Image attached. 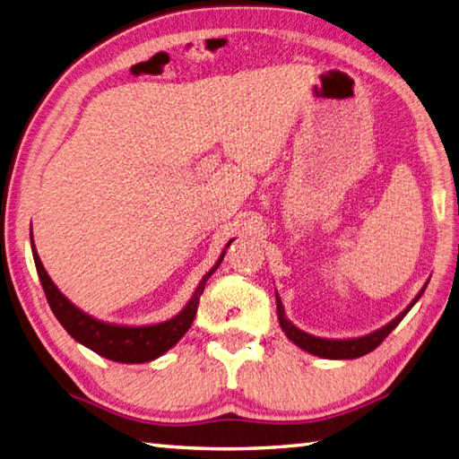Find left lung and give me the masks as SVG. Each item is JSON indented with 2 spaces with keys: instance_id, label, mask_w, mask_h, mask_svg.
<instances>
[{
  "instance_id": "8db88e82",
  "label": "left lung",
  "mask_w": 459,
  "mask_h": 459,
  "mask_svg": "<svg viewBox=\"0 0 459 459\" xmlns=\"http://www.w3.org/2000/svg\"><path fill=\"white\" fill-rule=\"evenodd\" d=\"M424 290H426V286L418 291V296L411 301V306H408L403 314H398L391 321V324H386L385 327L373 331V333L363 335V337H353V339H324V337L309 335V333H306V331L298 329L286 317V311H284V306H281L278 291H276V309H278V319H280L281 331H284L286 337L291 341V343H296L299 349H304V351H307V353L316 355V357H324V359H357V357H363V355L370 353V351H375L380 343H383L386 335L391 333V331L398 324H401L403 317L412 309L416 301L420 299Z\"/></svg>"
}]
</instances>
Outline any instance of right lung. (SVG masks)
<instances>
[{"label":"right lung","mask_w":459,"mask_h":459,"mask_svg":"<svg viewBox=\"0 0 459 459\" xmlns=\"http://www.w3.org/2000/svg\"><path fill=\"white\" fill-rule=\"evenodd\" d=\"M230 242L227 248L230 247ZM31 250L39 280H41L47 301L48 306H51L55 317L58 319V324L66 329V333L74 341H79L81 345L89 347L104 359L116 360V363H148V360H153L161 357L163 353H168V351L189 331L195 314H197V306L204 284H207V280L214 274V270L219 268L224 258V252H227L222 250L217 264L201 278L199 286L195 288L191 299L187 301V306H185L178 316L153 325H118L84 314V311L76 307L71 299L63 296V291L55 286V281L47 274L43 262L37 255L33 232Z\"/></svg>","instance_id":"obj_1"}]
</instances>
